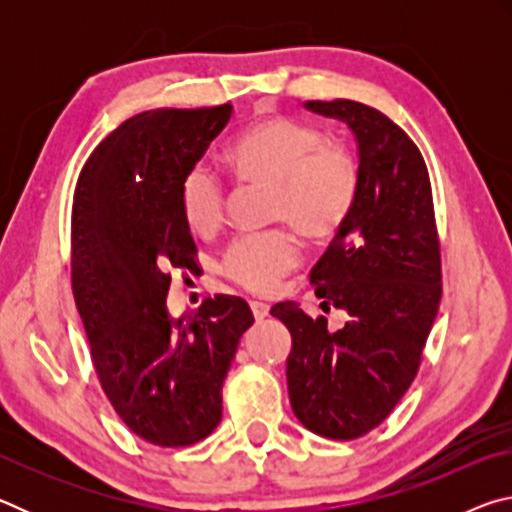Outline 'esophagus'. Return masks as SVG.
<instances>
[{
  "label": "esophagus",
  "mask_w": 512,
  "mask_h": 512,
  "mask_svg": "<svg viewBox=\"0 0 512 512\" xmlns=\"http://www.w3.org/2000/svg\"><path fill=\"white\" fill-rule=\"evenodd\" d=\"M250 309H253V316L257 318V320H264L266 316H268V307L266 302H262V300H250Z\"/></svg>",
  "instance_id": "1"
}]
</instances>
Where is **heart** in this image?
I'll use <instances>...</instances> for the list:
<instances>
[{
  "mask_svg": "<svg viewBox=\"0 0 512 512\" xmlns=\"http://www.w3.org/2000/svg\"><path fill=\"white\" fill-rule=\"evenodd\" d=\"M241 183H268V216L289 221L309 239H329L348 225L361 198V162L348 144L311 121L264 115L225 151ZM180 212L198 235H212L225 219V189L196 164L180 180ZM300 262V239L291 225L239 232L225 246L221 271L253 293H271Z\"/></svg>",
  "mask_w": 512,
  "mask_h": 512,
  "instance_id": "obj_1",
  "label": "heart"
}]
</instances>
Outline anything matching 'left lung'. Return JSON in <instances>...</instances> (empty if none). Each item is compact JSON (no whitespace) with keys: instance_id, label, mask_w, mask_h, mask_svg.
<instances>
[{"instance_id":"left-lung-1","label":"left lung","mask_w":512,"mask_h":512,"mask_svg":"<svg viewBox=\"0 0 512 512\" xmlns=\"http://www.w3.org/2000/svg\"><path fill=\"white\" fill-rule=\"evenodd\" d=\"M305 108L348 124L359 146V205L309 275L323 311L350 318L334 332L296 302L271 314L291 332L296 418L318 436L352 440L379 427L418 375L443 296L440 241L427 164L395 121L348 99Z\"/></svg>"}]
</instances>
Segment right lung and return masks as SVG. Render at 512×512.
I'll return each instance as SVG.
<instances>
[{"label":"right lung","mask_w":512,"mask_h":512,"mask_svg":"<svg viewBox=\"0 0 512 512\" xmlns=\"http://www.w3.org/2000/svg\"><path fill=\"white\" fill-rule=\"evenodd\" d=\"M230 115V103L140 112L92 151L74 192L72 291L94 370L126 427L160 447L216 429L223 379L255 320L225 293L183 318L167 309L171 271H196L180 180Z\"/></svg>","instance_id":"1"}]
</instances>
